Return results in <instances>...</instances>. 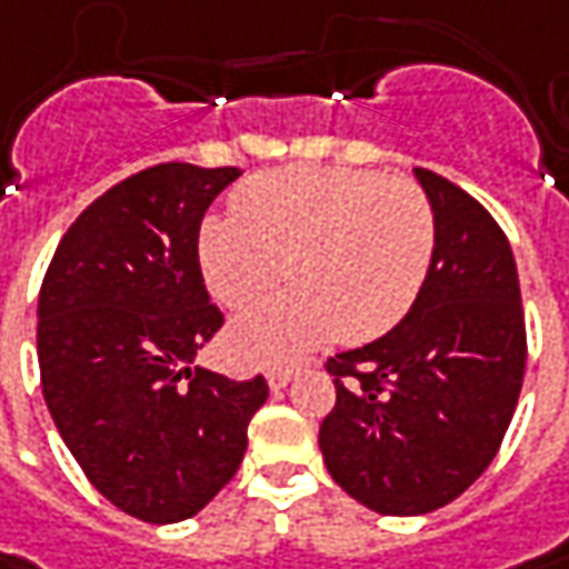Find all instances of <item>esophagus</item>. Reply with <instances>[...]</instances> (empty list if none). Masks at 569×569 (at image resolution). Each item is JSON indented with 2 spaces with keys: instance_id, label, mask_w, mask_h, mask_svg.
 <instances>
[{
  "instance_id": "esophagus-1",
  "label": "esophagus",
  "mask_w": 569,
  "mask_h": 569,
  "mask_svg": "<svg viewBox=\"0 0 569 569\" xmlns=\"http://www.w3.org/2000/svg\"><path fill=\"white\" fill-rule=\"evenodd\" d=\"M289 381H292V371H289V368H270V371H267L270 390H283Z\"/></svg>"
}]
</instances>
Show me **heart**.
<instances>
[{
    "instance_id": "obj_1",
    "label": "heart",
    "mask_w": 569,
    "mask_h": 569,
    "mask_svg": "<svg viewBox=\"0 0 569 569\" xmlns=\"http://www.w3.org/2000/svg\"><path fill=\"white\" fill-rule=\"evenodd\" d=\"M435 210L409 179L286 167L248 179L232 217L198 229V270L223 308H248L286 273L292 289L232 323L236 362H283L327 343H368L409 315L435 258Z\"/></svg>"
}]
</instances>
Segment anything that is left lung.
<instances>
[{
    "instance_id": "1",
    "label": "left lung",
    "mask_w": 569,
    "mask_h": 569,
    "mask_svg": "<svg viewBox=\"0 0 569 569\" xmlns=\"http://www.w3.org/2000/svg\"><path fill=\"white\" fill-rule=\"evenodd\" d=\"M435 210V258L390 333L327 359L337 406L323 462L349 498L383 517L457 500L498 457L526 371L517 261L503 229L460 186L416 169Z\"/></svg>"
}]
</instances>
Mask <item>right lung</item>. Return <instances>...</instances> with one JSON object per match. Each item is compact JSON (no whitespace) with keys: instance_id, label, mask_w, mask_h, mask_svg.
<instances>
[{"instance_id":"add662e5","label":"right lung","mask_w":569,"mask_h":569,"mask_svg":"<svg viewBox=\"0 0 569 569\" xmlns=\"http://www.w3.org/2000/svg\"><path fill=\"white\" fill-rule=\"evenodd\" d=\"M242 169L160 163L69 226L37 302L50 416L90 485L153 526L204 510L236 476L267 381L194 365L223 327L198 270L207 207Z\"/></svg>"}]
</instances>
